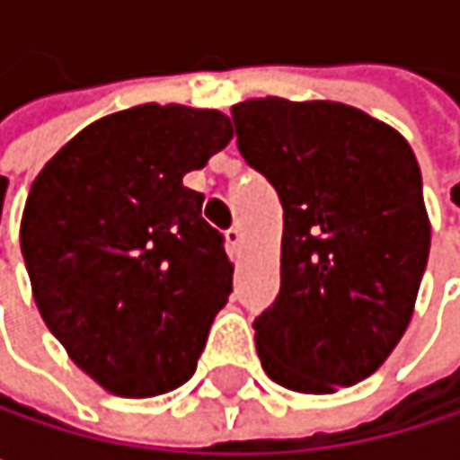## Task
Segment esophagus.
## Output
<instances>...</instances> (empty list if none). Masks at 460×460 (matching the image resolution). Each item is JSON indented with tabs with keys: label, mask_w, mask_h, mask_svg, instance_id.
<instances>
[{
	"label": "esophagus",
	"mask_w": 460,
	"mask_h": 460,
	"mask_svg": "<svg viewBox=\"0 0 460 460\" xmlns=\"http://www.w3.org/2000/svg\"><path fill=\"white\" fill-rule=\"evenodd\" d=\"M226 239H229L231 247H239V244H242V229H239V226H231V229L226 231Z\"/></svg>",
	"instance_id": "34e87169"
}]
</instances>
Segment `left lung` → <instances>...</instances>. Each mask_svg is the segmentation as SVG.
Wrapping results in <instances>:
<instances>
[{"label": "left lung", "instance_id": "8db88e82", "mask_svg": "<svg viewBox=\"0 0 460 460\" xmlns=\"http://www.w3.org/2000/svg\"><path fill=\"white\" fill-rule=\"evenodd\" d=\"M236 146L282 202V282L252 322L271 381L330 394L373 376L413 317L431 226L411 143L332 101L252 98Z\"/></svg>", "mask_w": 460, "mask_h": 460}]
</instances>
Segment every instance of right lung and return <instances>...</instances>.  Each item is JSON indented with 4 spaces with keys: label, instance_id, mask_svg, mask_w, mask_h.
Returning <instances> with one entry per match:
<instances>
[{
    "label": "right lung",
    "instance_id": "add662e5",
    "mask_svg": "<svg viewBox=\"0 0 460 460\" xmlns=\"http://www.w3.org/2000/svg\"><path fill=\"white\" fill-rule=\"evenodd\" d=\"M231 136L216 109L143 103L87 125L31 183L21 250L37 309L111 394L186 384L229 301L224 234L183 175Z\"/></svg>",
    "mask_w": 460,
    "mask_h": 460
}]
</instances>
